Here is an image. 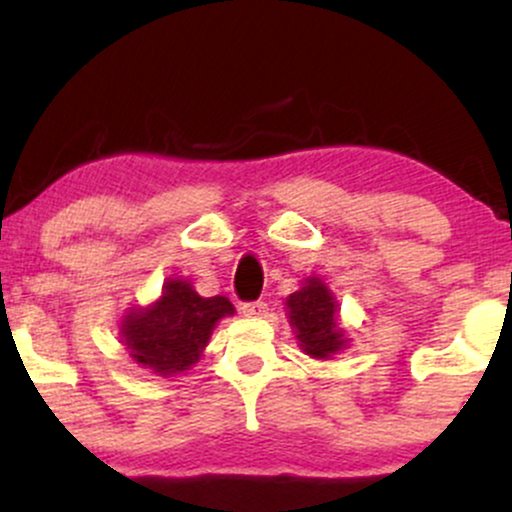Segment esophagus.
<instances>
[{
	"mask_svg": "<svg viewBox=\"0 0 512 512\" xmlns=\"http://www.w3.org/2000/svg\"><path fill=\"white\" fill-rule=\"evenodd\" d=\"M243 315H248V317H264L267 315V303L264 301H250V303H243Z\"/></svg>",
	"mask_w": 512,
	"mask_h": 512,
	"instance_id": "1",
	"label": "esophagus"
}]
</instances>
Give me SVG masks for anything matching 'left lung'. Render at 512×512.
<instances>
[{
    "instance_id": "1",
    "label": "left lung",
    "mask_w": 512,
    "mask_h": 512,
    "mask_svg": "<svg viewBox=\"0 0 512 512\" xmlns=\"http://www.w3.org/2000/svg\"><path fill=\"white\" fill-rule=\"evenodd\" d=\"M289 322L296 330L301 349L313 358H330L342 351L349 339L339 330L337 301L325 286V281L310 276L296 293L286 298Z\"/></svg>"
}]
</instances>
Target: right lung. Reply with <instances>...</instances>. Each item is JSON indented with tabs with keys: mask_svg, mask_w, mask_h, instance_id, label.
Returning a JSON list of instances; mask_svg holds the SVG:
<instances>
[{
	"mask_svg": "<svg viewBox=\"0 0 512 512\" xmlns=\"http://www.w3.org/2000/svg\"><path fill=\"white\" fill-rule=\"evenodd\" d=\"M233 313L228 298H202L187 279H168L156 303L129 310L120 339L129 356L154 373H182L199 361L216 322Z\"/></svg>",
	"mask_w": 512,
	"mask_h": 512,
	"instance_id": "add662e5",
	"label": "right lung"
}]
</instances>
